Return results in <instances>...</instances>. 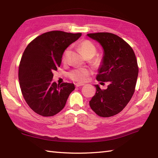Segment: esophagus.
Returning <instances> with one entry per match:
<instances>
[{
  "mask_svg": "<svg viewBox=\"0 0 158 158\" xmlns=\"http://www.w3.org/2000/svg\"><path fill=\"white\" fill-rule=\"evenodd\" d=\"M84 84H79V83H78V84H75V85H76V86L77 87H79V86H81V85H84Z\"/></svg>",
  "mask_w": 158,
  "mask_h": 158,
  "instance_id": "esophagus-1",
  "label": "esophagus"
}]
</instances>
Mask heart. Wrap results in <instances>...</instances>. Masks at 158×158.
Segmentation results:
<instances>
[{
    "instance_id": "b5f03b06",
    "label": "heart",
    "mask_w": 158,
    "mask_h": 158,
    "mask_svg": "<svg viewBox=\"0 0 158 158\" xmlns=\"http://www.w3.org/2000/svg\"><path fill=\"white\" fill-rule=\"evenodd\" d=\"M80 52L84 57L90 56L93 57L96 54L97 48L93 43L90 41H84L80 43L78 45ZM68 50H65L63 56V60H65ZM90 74V71L87 68H77L70 73V77L74 81L79 82H84L88 79Z\"/></svg>"
}]
</instances>
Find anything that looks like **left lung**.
Masks as SVG:
<instances>
[{"label": "left lung", "instance_id": "1", "mask_svg": "<svg viewBox=\"0 0 158 158\" xmlns=\"http://www.w3.org/2000/svg\"><path fill=\"white\" fill-rule=\"evenodd\" d=\"M87 36L103 48L96 79L101 84H108L105 90L95 85L96 93L89 104L100 117L115 115L125 108L135 92L139 72L135 54L127 42L114 34L98 32Z\"/></svg>", "mask_w": 158, "mask_h": 158}]
</instances>
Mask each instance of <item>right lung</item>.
<instances>
[{
	"label": "right lung",
	"instance_id": "add662e5",
	"mask_svg": "<svg viewBox=\"0 0 158 158\" xmlns=\"http://www.w3.org/2000/svg\"><path fill=\"white\" fill-rule=\"evenodd\" d=\"M81 36L51 31L37 36L25 48L19 65L20 87L28 106L40 115L58 113L75 88L73 84L52 82V72L61 65L65 50Z\"/></svg>",
	"mask_w": 158,
	"mask_h": 158
}]
</instances>
